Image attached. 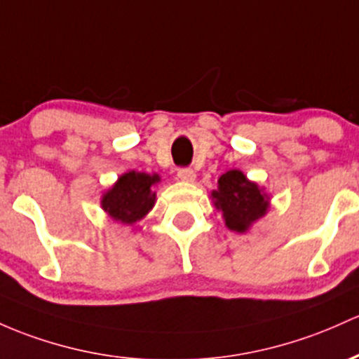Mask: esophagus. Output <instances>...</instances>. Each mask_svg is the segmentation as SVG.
<instances>
[{"label": "esophagus", "instance_id": "34e87169", "mask_svg": "<svg viewBox=\"0 0 359 359\" xmlns=\"http://www.w3.org/2000/svg\"><path fill=\"white\" fill-rule=\"evenodd\" d=\"M177 175H179V179L182 180V182H194L196 180V172L189 167L179 168V170H177Z\"/></svg>", "mask_w": 359, "mask_h": 359}]
</instances>
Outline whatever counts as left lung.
I'll return each mask as SVG.
<instances>
[{
  "label": "left lung",
  "instance_id": "1",
  "mask_svg": "<svg viewBox=\"0 0 359 359\" xmlns=\"http://www.w3.org/2000/svg\"><path fill=\"white\" fill-rule=\"evenodd\" d=\"M211 198L216 210L223 212L224 224L238 233H245L269 210V196L240 170L223 173Z\"/></svg>",
  "mask_w": 359,
  "mask_h": 359
}]
</instances>
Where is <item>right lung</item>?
<instances>
[{
  "instance_id": "1",
  "label": "right lung",
  "mask_w": 359,
  "mask_h": 359,
  "mask_svg": "<svg viewBox=\"0 0 359 359\" xmlns=\"http://www.w3.org/2000/svg\"><path fill=\"white\" fill-rule=\"evenodd\" d=\"M160 182L158 173L128 172L102 196V210L112 219L124 224H133L144 218L155 206L156 192L151 191Z\"/></svg>"
}]
</instances>
